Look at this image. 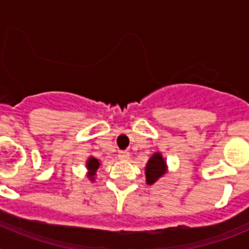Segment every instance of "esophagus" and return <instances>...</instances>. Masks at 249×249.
<instances>
[{"mask_svg":"<svg viewBox=\"0 0 249 249\" xmlns=\"http://www.w3.org/2000/svg\"><path fill=\"white\" fill-rule=\"evenodd\" d=\"M118 158L121 160H129V152L128 151H120L118 152Z\"/></svg>","mask_w":249,"mask_h":249,"instance_id":"obj_1","label":"esophagus"}]
</instances>
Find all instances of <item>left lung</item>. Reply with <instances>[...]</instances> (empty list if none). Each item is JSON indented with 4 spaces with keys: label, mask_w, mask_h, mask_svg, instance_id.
I'll return each instance as SVG.
<instances>
[{
    "label": "left lung",
    "mask_w": 249,
    "mask_h": 249,
    "mask_svg": "<svg viewBox=\"0 0 249 249\" xmlns=\"http://www.w3.org/2000/svg\"><path fill=\"white\" fill-rule=\"evenodd\" d=\"M164 172H166V162L160 153H155L149 158L146 166L147 183L153 184L164 175Z\"/></svg>",
    "instance_id": "obj_1"
}]
</instances>
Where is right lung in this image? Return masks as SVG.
Instances as JSON below:
<instances>
[{
    "label": "right lung",
    "instance_id": "right-lung-1",
    "mask_svg": "<svg viewBox=\"0 0 249 249\" xmlns=\"http://www.w3.org/2000/svg\"><path fill=\"white\" fill-rule=\"evenodd\" d=\"M98 167H100V162H98V160H96V158L91 157L89 160H87V168H89V177L91 178V181H93L94 178V173H96V171L98 169Z\"/></svg>",
    "mask_w": 249,
    "mask_h": 249
}]
</instances>
